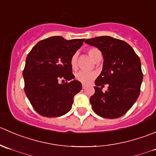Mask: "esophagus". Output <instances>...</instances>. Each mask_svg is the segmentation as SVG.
I'll use <instances>...</instances> for the list:
<instances>
[{
  "instance_id": "34e87169",
  "label": "esophagus",
  "mask_w": 156,
  "mask_h": 156,
  "mask_svg": "<svg viewBox=\"0 0 156 156\" xmlns=\"http://www.w3.org/2000/svg\"><path fill=\"white\" fill-rule=\"evenodd\" d=\"M82 87H83V89H86V85L83 84V86H82Z\"/></svg>"
}]
</instances>
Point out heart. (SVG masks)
I'll return each instance as SVG.
<instances>
[{"label":"heart","instance_id":"obj_1","mask_svg":"<svg viewBox=\"0 0 156 156\" xmlns=\"http://www.w3.org/2000/svg\"><path fill=\"white\" fill-rule=\"evenodd\" d=\"M88 54L89 56L94 60L96 61L100 56H101V52L96 48H90L88 49ZM77 62H78V54L75 53L73 55L70 59V65L73 69H76L77 67ZM97 73L94 71H85V70H80L77 72L75 74V78L76 80L81 82L82 83L84 84H88V83H91L94 79L96 76Z\"/></svg>","mask_w":156,"mask_h":156}]
</instances>
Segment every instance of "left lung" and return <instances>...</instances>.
Segmentation results:
<instances>
[{
  "mask_svg": "<svg viewBox=\"0 0 156 156\" xmlns=\"http://www.w3.org/2000/svg\"><path fill=\"white\" fill-rule=\"evenodd\" d=\"M85 42L98 48L104 58L102 70L95 82V93L89 99L92 109L102 118H120L140 95L143 78L140 58L126 41L111 36L86 39ZM105 84L109 88L103 93Z\"/></svg>",
  "mask_w": 156,
  "mask_h": 156,
  "instance_id": "obj_1",
  "label": "left lung"
}]
</instances>
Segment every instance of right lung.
Listing matches in <instances>:
<instances>
[{
    "label": "right lung",
    "instance_id": "right-lung-1",
    "mask_svg": "<svg viewBox=\"0 0 156 156\" xmlns=\"http://www.w3.org/2000/svg\"><path fill=\"white\" fill-rule=\"evenodd\" d=\"M84 40L50 37L37 43L26 57L23 72L24 90L33 108L41 116L60 117L71 109L82 84L74 80L70 59ZM61 79L66 83H60Z\"/></svg>",
    "mask_w": 156,
    "mask_h": 156
}]
</instances>
